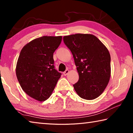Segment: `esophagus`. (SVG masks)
Instances as JSON below:
<instances>
[{
    "mask_svg": "<svg viewBox=\"0 0 133 133\" xmlns=\"http://www.w3.org/2000/svg\"><path fill=\"white\" fill-rule=\"evenodd\" d=\"M69 70H65V71L63 72V75H64V76H66V75H67V74L69 73Z\"/></svg>",
    "mask_w": 133,
    "mask_h": 133,
    "instance_id": "obj_1",
    "label": "esophagus"
}]
</instances>
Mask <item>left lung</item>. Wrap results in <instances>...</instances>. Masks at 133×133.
Returning <instances> with one entry per match:
<instances>
[{"mask_svg":"<svg viewBox=\"0 0 133 133\" xmlns=\"http://www.w3.org/2000/svg\"><path fill=\"white\" fill-rule=\"evenodd\" d=\"M73 55L79 75L74 89L81 98L93 100L101 95L109 83L111 66L109 51L102 42L90 34L63 37Z\"/></svg>","mask_w":133,"mask_h":133,"instance_id":"left-lung-1","label":"left lung"}]
</instances>
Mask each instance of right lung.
<instances>
[{
    "mask_svg": "<svg viewBox=\"0 0 133 133\" xmlns=\"http://www.w3.org/2000/svg\"><path fill=\"white\" fill-rule=\"evenodd\" d=\"M62 36H42L24 46L18 58L16 73L23 90L43 102L49 98L62 75L54 66L53 53Z\"/></svg>",
    "mask_w": 133,
    "mask_h": 133,
    "instance_id": "1",
    "label": "right lung"
}]
</instances>
